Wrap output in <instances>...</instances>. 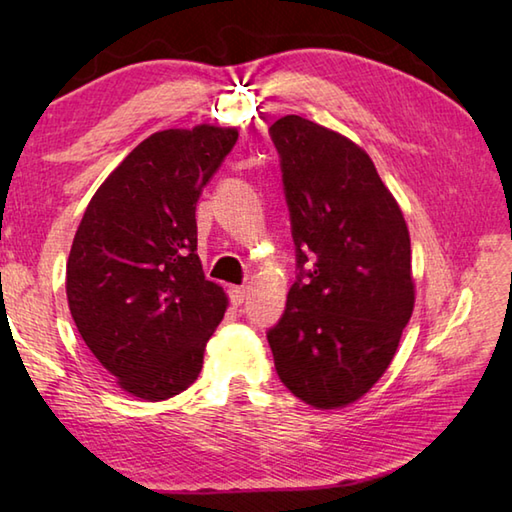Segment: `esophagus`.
Instances as JSON below:
<instances>
[{
	"label": "esophagus",
	"instance_id": "1",
	"mask_svg": "<svg viewBox=\"0 0 512 512\" xmlns=\"http://www.w3.org/2000/svg\"><path fill=\"white\" fill-rule=\"evenodd\" d=\"M246 295H248V290L244 286H233L231 290H228V297H231V303L235 308L242 306V303L246 301Z\"/></svg>",
	"mask_w": 512,
	"mask_h": 512
}]
</instances>
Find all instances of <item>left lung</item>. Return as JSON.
Masks as SVG:
<instances>
[{"label": "left lung", "instance_id": "left-lung-1", "mask_svg": "<svg viewBox=\"0 0 512 512\" xmlns=\"http://www.w3.org/2000/svg\"><path fill=\"white\" fill-rule=\"evenodd\" d=\"M270 136L297 266L314 264L292 284L268 343L292 394L314 409H341L385 374L411 319L409 228L372 158L347 136L295 114L275 121Z\"/></svg>", "mask_w": 512, "mask_h": 512}]
</instances>
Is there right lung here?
Masks as SVG:
<instances>
[{
    "mask_svg": "<svg viewBox=\"0 0 512 512\" xmlns=\"http://www.w3.org/2000/svg\"><path fill=\"white\" fill-rule=\"evenodd\" d=\"M237 136L209 123L151 134L96 189L76 228L65 268L76 330L140 400L173 398L198 378L228 308L195 253V202Z\"/></svg>",
    "mask_w": 512,
    "mask_h": 512,
    "instance_id": "right-lung-1",
    "label": "right lung"
}]
</instances>
